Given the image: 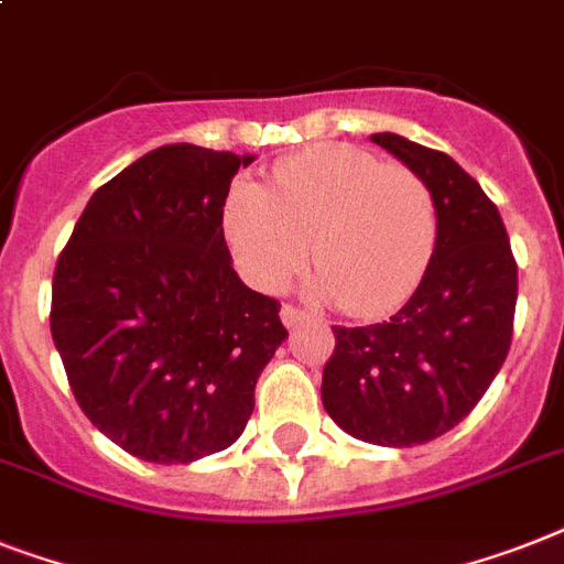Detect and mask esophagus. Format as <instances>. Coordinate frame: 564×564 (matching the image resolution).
<instances>
[{
  "label": "esophagus",
  "instance_id": "esophagus-1",
  "mask_svg": "<svg viewBox=\"0 0 564 564\" xmlns=\"http://www.w3.org/2000/svg\"><path fill=\"white\" fill-rule=\"evenodd\" d=\"M281 318H283V324H286V327H295V324L304 322L306 313H304V310H301V306H295V304H283L281 306Z\"/></svg>",
  "mask_w": 564,
  "mask_h": 564
}]
</instances>
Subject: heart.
I'll return each mask as SVG.
<instances>
[{
    "mask_svg": "<svg viewBox=\"0 0 564 564\" xmlns=\"http://www.w3.org/2000/svg\"><path fill=\"white\" fill-rule=\"evenodd\" d=\"M237 267L283 290L313 258L315 292L347 315L379 318L416 292L437 242V205L423 178L354 144H318L281 162L269 187H231L223 214Z\"/></svg>",
    "mask_w": 564,
    "mask_h": 564,
    "instance_id": "1",
    "label": "heart"
}]
</instances>
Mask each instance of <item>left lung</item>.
Wrapping results in <instances>:
<instances>
[{
	"label": "left lung",
	"mask_w": 564,
	"mask_h": 564,
	"mask_svg": "<svg viewBox=\"0 0 564 564\" xmlns=\"http://www.w3.org/2000/svg\"><path fill=\"white\" fill-rule=\"evenodd\" d=\"M423 178L437 205V242L409 304L382 324L333 327L322 400L347 434L416 446L455 429L505 365L519 267L496 203L446 153L370 135Z\"/></svg>",
	"instance_id": "left-lung-1"
}]
</instances>
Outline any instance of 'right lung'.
I'll list each match as a JSON object with an SVG mask.
<instances>
[{
  "label": "right lung",
  "mask_w": 564,
  "mask_h": 564,
  "mask_svg": "<svg viewBox=\"0 0 564 564\" xmlns=\"http://www.w3.org/2000/svg\"><path fill=\"white\" fill-rule=\"evenodd\" d=\"M251 155L167 144L91 194L52 283V338L77 405L150 464L237 441L286 338L281 304L231 269V178Z\"/></svg>",
  "instance_id": "obj_1"
}]
</instances>
